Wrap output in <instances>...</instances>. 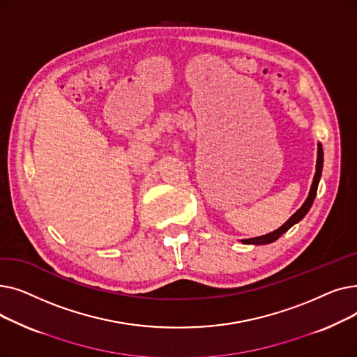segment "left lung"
<instances>
[{
  "mask_svg": "<svg viewBox=\"0 0 357 357\" xmlns=\"http://www.w3.org/2000/svg\"><path fill=\"white\" fill-rule=\"evenodd\" d=\"M321 171H323V146L321 143H318V152H317V165H315V175H314V181L311 185V190L308 194V198L305 199V202L301 205V208H299L285 224L284 226H280L278 230L268 233L265 236H259V237H253V238H243L241 243H245V245H269V243L278 240L280 236L284 233H287L294 224H296L298 221H301L305 214L310 211L311 205L314 202V198L317 195V188H318V182H320L321 178Z\"/></svg>",
  "mask_w": 357,
  "mask_h": 357,
  "instance_id": "obj_1",
  "label": "left lung"
}]
</instances>
